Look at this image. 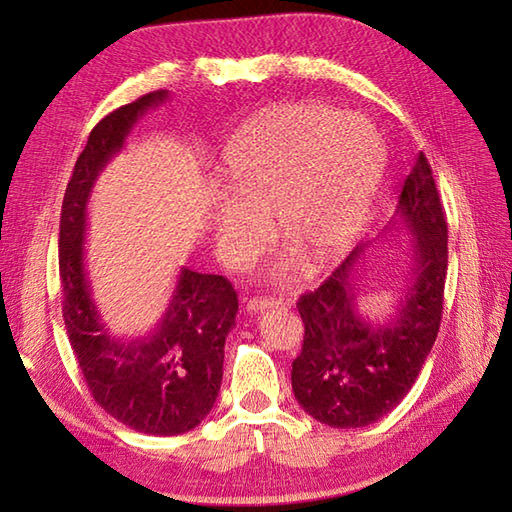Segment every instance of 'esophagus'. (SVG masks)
Masks as SVG:
<instances>
[{
	"label": "esophagus",
	"instance_id": "esophagus-1",
	"mask_svg": "<svg viewBox=\"0 0 512 512\" xmlns=\"http://www.w3.org/2000/svg\"><path fill=\"white\" fill-rule=\"evenodd\" d=\"M270 308H277V301L275 299H262V297H253L246 301V312L250 314H259V312H266Z\"/></svg>",
	"mask_w": 512,
	"mask_h": 512
}]
</instances>
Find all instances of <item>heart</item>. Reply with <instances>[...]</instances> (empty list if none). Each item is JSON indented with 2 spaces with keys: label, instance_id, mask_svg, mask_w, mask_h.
I'll list each match as a JSON object with an SVG mask.
<instances>
[{
  "label": "heart",
  "instance_id": "1",
  "mask_svg": "<svg viewBox=\"0 0 512 512\" xmlns=\"http://www.w3.org/2000/svg\"><path fill=\"white\" fill-rule=\"evenodd\" d=\"M224 176L233 193L209 204L213 244L228 264L244 266L268 242V220L290 248L270 279L341 257L361 233L385 169V145L369 118L321 103H286L248 121L228 140Z\"/></svg>",
  "mask_w": 512,
  "mask_h": 512
}]
</instances>
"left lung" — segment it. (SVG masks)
<instances>
[{"label": "left lung", "instance_id": "left-lung-1", "mask_svg": "<svg viewBox=\"0 0 512 512\" xmlns=\"http://www.w3.org/2000/svg\"><path fill=\"white\" fill-rule=\"evenodd\" d=\"M394 224L411 233V270L394 317L374 323L358 312V266L369 244L301 295L306 325L292 361V391L303 411L328 427H367L409 394L440 330L447 279V220L429 160L420 151L402 184Z\"/></svg>", "mask_w": 512, "mask_h": 512}]
</instances>
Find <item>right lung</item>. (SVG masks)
<instances>
[{
	"label": "right lung",
	"instance_id": "right-lung-1",
	"mask_svg": "<svg viewBox=\"0 0 512 512\" xmlns=\"http://www.w3.org/2000/svg\"><path fill=\"white\" fill-rule=\"evenodd\" d=\"M167 99V90L149 92L92 129L65 189L59 226L63 321L85 383L112 418L147 436H178L209 416L222 385L224 341L237 314L231 281L189 268H180L156 328L136 339L112 336L92 297L85 235L94 182L140 118Z\"/></svg>",
	"mask_w": 512,
	"mask_h": 512
}]
</instances>
